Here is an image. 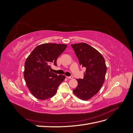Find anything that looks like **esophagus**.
<instances>
[{"label": "esophagus", "instance_id": "esophagus-1", "mask_svg": "<svg viewBox=\"0 0 133 133\" xmlns=\"http://www.w3.org/2000/svg\"><path fill=\"white\" fill-rule=\"evenodd\" d=\"M66 78H67L68 79H73V76H66Z\"/></svg>", "mask_w": 133, "mask_h": 133}]
</instances>
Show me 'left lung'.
Listing matches in <instances>:
<instances>
[{
    "instance_id": "8db88e82",
    "label": "left lung",
    "mask_w": 133,
    "mask_h": 133,
    "mask_svg": "<svg viewBox=\"0 0 133 133\" xmlns=\"http://www.w3.org/2000/svg\"><path fill=\"white\" fill-rule=\"evenodd\" d=\"M80 65L86 68L83 79H76L78 86L73 90L79 99L88 100L99 91L105 80L107 66L99 52L85 43L71 44Z\"/></svg>"
}]
</instances>
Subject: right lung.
Listing matches in <instances>:
<instances>
[{
    "instance_id": "obj_1",
    "label": "right lung",
    "mask_w": 133,
    "mask_h": 133,
    "mask_svg": "<svg viewBox=\"0 0 133 133\" xmlns=\"http://www.w3.org/2000/svg\"><path fill=\"white\" fill-rule=\"evenodd\" d=\"M67 45L45 43L37 46L26 59L24 78L26 86L34 97L46 100L53 97L59 85L65 78L51 72L50 64L57 66V60Z\"/></svg>"
}]
</instances>
